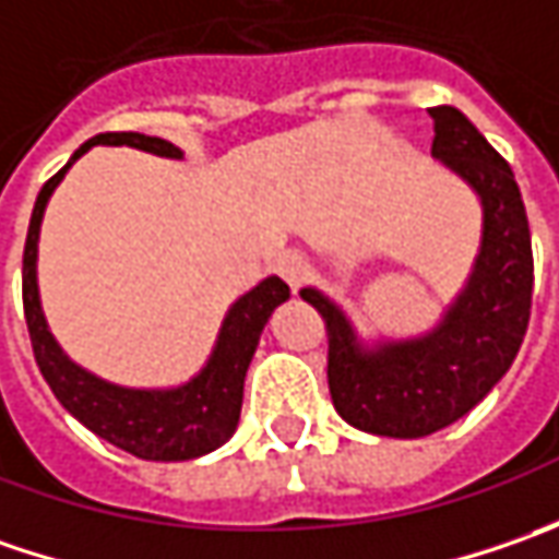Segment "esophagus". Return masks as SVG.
Listing matches in <instances>:
<instances>
[{
	"label": "esophagus",
	"instance_id": "esophagus-1",
	"mask_svg": "<svg viewBox=\"0 0 559 559\" xmlns=\"http://www.w3.org/2000/svg\"><path fill=\"white\" fill-rule=\"evenodd\" d=\"M273 270L289 283L292 289H298V286L308 280V261H305L298 251H283V254L273 261Z\"/></svg>",
	"mask_w": 559,
	"mask_h": 559
}]
</instances>
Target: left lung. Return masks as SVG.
Returning <instances> with one entry per match:
<instances>
[{
    "mask_svg": "<svg viewBox=\"0 0 559 559\" xmlns=\"http://www.w3.org/2000/svg\"><path fill=\"white\" fill-rule=\"evenodd\" d=\"M429 115L432 155L457 170L485 207L479 261L439 333L367 355L335 305L301 292L326 323V379L338 417L392 439H419L469 414L510 370L532 313V236L510 164L457 108L436 105Z\"/></svg>",
    "mask_w": 559,
    "mask_h": 559,
    "instance_id": "1",
    "label": "left lung"
}]
</instances>
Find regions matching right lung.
<instances>
[{
	"label": "right lung",
	"instance_id": "1",
	"mask_svg": "<svg viewBox=\"0 0 559 559\" xmlns=\"http://www.w3.org/2000/svg\"><path fill=\"white\" fill-rule=\"evenodd\" d=\"M98 142L108 145H136L155 155L177 158L180 152L170 142L158 136H145L133 130L120 133H98L90 142H83L74 152V158L64 164L52 180H46L36 204H33L31 226H27V242H24V317H27V333H31L33 357L43 379L49 382L55 397L71 411L90 432L98 439L118 444L120 451H130L142 461H192L207 451L221 448L239 423L242 411V385H246L248 364L258 348L261 330L267 317L280 301L289 298V286L280 276H267L261 286L242 295L224 320V330L217 338V348L207 360L202 373L192 382L170 392H136V389H118L108 385L86 370L74 367L61 348L55 345L52 333L39 311V295H36V239H39V221L43 207L49 202L52 189L61 183L68 167Z\"/></svg>",
	"mask_w": 559,
	"mask_h": 559
}]
</instances>
